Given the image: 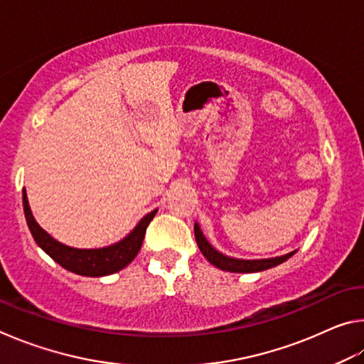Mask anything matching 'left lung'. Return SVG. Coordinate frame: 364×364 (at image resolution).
I'll return each mask as SVG.
<instances>
[{
    "label": "left lung",
    "instance_id": "8db88e82",
    "mask_svg": "<svg viewBox=\"0 0 364 364\" xmlns=\"http://www.w3.org/2000/svg\"><path fill=\"white\" fill-rule=\"evenodd\" d=\"M194 236L197 245L208 262H210L213 267H217L223 271H231V273H255V271H263L268 268H273L276 264L286 262L289 257L294 255V252L282 257L276 258H267V260H237V258H230L223 254H220L218 250H215L210 244L207 242V239L202 234L199 225H194Z\"/></svg>",
    "mask_w": 364,
    "mask_h": 364
}]
</instances>
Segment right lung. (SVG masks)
<instances>
[{
    "label": "right lung",
    "mask_w": 364,
    "mask_h": 364,
    "mask_svg": "<svg viewBox=\"0 0 364 364\" xmlns=\"http://www.w3.org/2000/svg\"><path fill=\"white\" fill-rule=\"evenodd\" d=\"M22 200L28 230L32 232L35 242L38 244L54 262H58L60 267L65 268L67 271H72V273L82 276H91V278L117 273V271L125 268L128 263H132L133 258L138 255L141 244H143L147 226H149L151 220L154 218V215H156V210L147 213L125 239H122L120 242H117L114 245H109V247L73 249L69 247V245L58 242L56 239L49 236L45 230H41L40 225L36 223L33 218L32 210H30L26 189L22 191Z\"/></svg>",
    "instance_id": "right-lung-1"
}]
</instances>
